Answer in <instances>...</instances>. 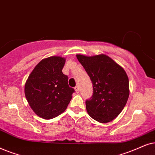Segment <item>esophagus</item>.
<instances>
[{
  "label": "esophagus",
  "instance_id": "obj_1",
  "mask_svg": "<svg viewBox=\"0 0 155 155\" xmlns=\"http://www.w3.org/2000/svg\"><path fill=\"white\" fill-rule=\"evenodd\" d=\"M74 89H75L76 93H79V86H75V88H74Z\"/></svg>",
  "mask_w": 155,
  "mask_h": 155
}]
</instances>
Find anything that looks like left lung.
I'll return each mask as SVG.
<instances>
[{
  "label": "left lung",
  "mask_w": 155,
  "mask_h": 155,
  "mask_svg": "<svg viewBox=\"0 0 155 155\" xmlns=\"http://www.w3.org/2000/svg\"><path fill=\"white\" fill-rule=\"evenodd\" d=\"M93 84V94L86 101L88 115L98 122L115 119L129 97V80L125 70L105 54L86 57L76 55Z\"/></svg>",
  "instance_id": "8db88e82"
}]
</instances>
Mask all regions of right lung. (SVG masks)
Wrapping results in <instances>:
<instances>
[{"instance_id": "add662e5", "label": "right lung", "mask_w": 155, "mask_h": 155, "mask_svg": "<svg viewBox=\"0 0 155 155\" xmlns=\"http://www.w3.org/2000/svg\"><path fill=\"white\" fill-rule=\"evenodd\" d=\"M65 59L50 57L42 59L29 76L25 94L29 105L38 116L51 119L67 108L75 91L61 71Z\"/></svg>"}]
</instances>
